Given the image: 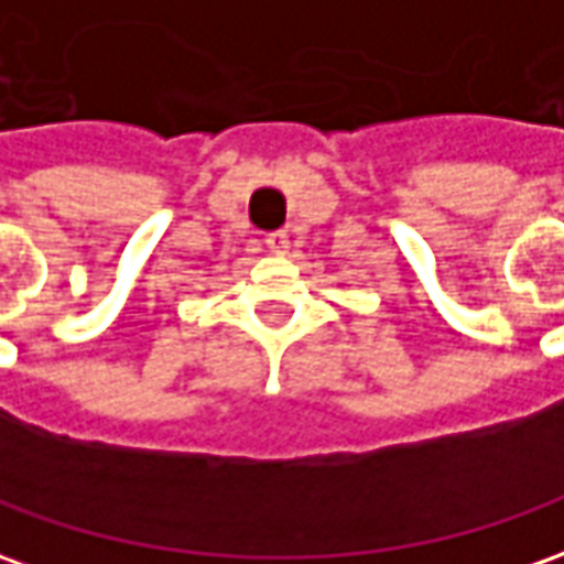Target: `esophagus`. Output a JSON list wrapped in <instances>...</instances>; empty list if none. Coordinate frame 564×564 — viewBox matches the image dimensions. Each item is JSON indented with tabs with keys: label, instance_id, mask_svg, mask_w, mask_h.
Segmentation results:
<instances>
[{
	"label": "esophagus",
	"instance_id": "34e87169",
	"mask_svg": "<svg viewBox=\"0 0 564 564\" xmlns=\"http://www.w3.org/2000/svg\"><path fill=\"white\" fill-rule=\"evenodd\" d=\"M264 246H268L274 256H286V252H290V237H286L283 230H278V234H268V237H264Z\"/></svg>",
	"mask_w": 564,
	"mask_h": 564
}]
</instances>
